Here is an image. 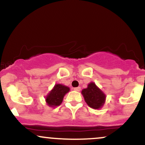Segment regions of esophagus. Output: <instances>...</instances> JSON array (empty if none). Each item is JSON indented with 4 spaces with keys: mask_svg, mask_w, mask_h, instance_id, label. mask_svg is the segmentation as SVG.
<instances>
[{
    "mask_svg": "<svg viewBox=\"0 0 145 145\" xmlns=\"http://www.w3.org/2000/svg\"><path fill=\"white\" fill-rule=\"evenodd\" d=\"M80 89H81V88L79 87V86H78V87L74 88V90L75 91H80Z\"/></svg>",
    "mask_w": 145,
    "mask_h": 145,
    "instance_id": "esophagus-1",
    "label": "esophagus"
}]
</instances>
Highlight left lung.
Here are the masks:
<instances>
[{"label": "left lung", "mask_w": 145, "mask_h": 145, "mask_svg": "<svg viewBox=\"0 0 145 145\" xmlns=\"http://www.w3.org/2000/svg\"><path fill=\"white\" fill-rule=\"evenodd\" d=\"M81 93L85 102L91 108L100 109L106 101V94L93 82L88 84L87 88L82 89Z\"/></svg>", "instance_id": "8db88e82"}]
</instances>
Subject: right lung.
<instances>
[{"mask_svg": "<svg viewBox=\"0 0 145 145\" xmlns=\"http://www.w3.org/2000/svg\"><path fill=\"white\" fill-rule=\"evenodd\" d=\"M70 89L62 84H56L53 89L46 96V102L52 108L59 106L63 102V97L67 94Z\"/></svg>", "mask_w": 145, "mask_h": 145, "instance_id": "add662e5", "label": "right lung"}]
</instances>
